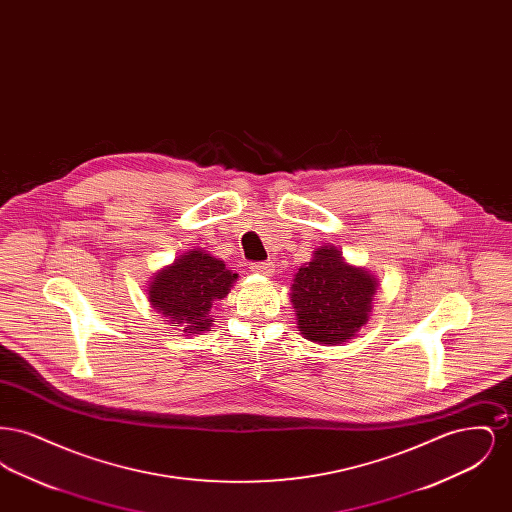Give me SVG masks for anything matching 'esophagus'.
I'll return each mask as SVG.
<instances>
[{
  "label": "esophagus",
  "mask_w": 512,
  "mask_h": 512,
  "mask_svg": "<svg viewBox=\"0 0 512 512\" xmlns=\"http://www.w3.org/2000/svg\"><path fill=\"white\" fill-rule=\"evenodd\" d=\"M251 270H253L255 274L270 276V274L274 272V265H272L270 261H265V263H253V265H251Z\"/></svg>",
  "instance_id": "34e87169"
}]
</instances>
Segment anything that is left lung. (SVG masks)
I'll return each mask as SVG.
<instances>
[{
	"label": "left lung",
	"mask_w": 512,
	"mask_h": 512,
	"mask_svg": "<svg viewBox=\"0 0 512 512\" xmlns=\"http://www.w3.org/2000/svg\"><path fill=\"white\" fill-rule=\"evenodd\" d=\"M376 288V278L365 268L345 263L334 245L318 247L313 261L293 278L299 332L324 345L353 340L368 322Z\"/></svg>",
	"instance_id": "1"
}]
</instances>
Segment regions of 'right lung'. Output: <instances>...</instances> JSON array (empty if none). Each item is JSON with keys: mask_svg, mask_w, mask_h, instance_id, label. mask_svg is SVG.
<instances>
[{"mask_svg": "<svg viewBox=\"0 0 512 512\" xmlns=\"http://www.w3.org/2000/svg\"><path fill=\"white\" fill-rule=\"evenodd\" d=\"M236 278L238 274L220 259L203 249H192L153 276L147 297L151 307L169 318L172 326H184V332L199 334L215 322L209 311L228 295Z\"/></svg>", "mask_w": 512, "mask_h": 512, "instance_id": "right-lung-1", "label": "right lung"}]
</instances>
